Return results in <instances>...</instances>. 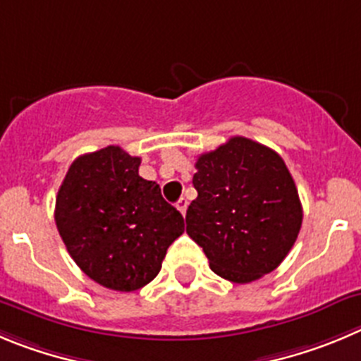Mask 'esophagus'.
Wrapping results in <instances>:
<instances>
[{"label": "esophagus", "mask_w": 361, "mask_h": 361, "mask_svg": "<svg viewBox=\"0 0 361 361\" xmlns=\"http://www.w3.org/2000/svg\"><path fill=\"white\" fill-rule=\"evenodd\" d=\"M187 207H188V201L185 200V197H181V200L176 203V208L181 212V215H183V217H185V214H187Z\"/></svg>", "instance_id": "1"}]
</instances>
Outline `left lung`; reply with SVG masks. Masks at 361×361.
<instances>
[{
	"mask_svg": "<svg viewBox=\"0 0 361 361\" xmlns=\"http://www.w3.org/2000/svg\"><path fill=\"white\" fill-rule=\"evenodd\" d=\"M196 169L187 233L203 247L212 271L240 285L274 271L302 224L298 188L283 158L264 144L231 137L201 154Z\"/></svg>",
	"mask_w": 361,
	"mask_h": 361,
	"instance_id": "8db88e82",
	"label": "left lung"
}]
</instances>
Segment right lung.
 <instances>
[{
    "instance_id": "1",
    "label": "right lung",
    "mask_w": 361,
    "mask_h": 361,
    "mask_svg": "<svg viewBox=\"0 0 361 361\" xmlns=\"http://www.w3.org/2000/svg\"><path fill=\"white\" fill-rule=\"evenodd\" d=\"M139 157L103 147L71 164L59 188L55 222L67 251L96 283L133 292L157 278L183 217L160 185L139 176Z\"/></svg>"
}]
</instances>
